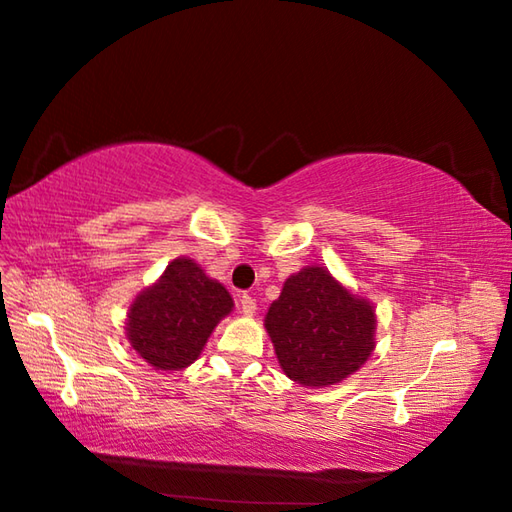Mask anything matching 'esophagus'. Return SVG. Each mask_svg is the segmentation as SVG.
Instances as JSON below:
<instances>
[{
  "label": "esophagus",
  "mask_w": 512,
  "mask_h": 512,
  "mask_svg": "<svg viewBox=\"0 0 512 512\" xmlns=\"http://www.w3.org/2000/svg\"><path fill=\"white\" fill-rule=\"evenodd\" d=\"M239 308H242L244 314H253L257 310V301L250 295H242L239 297Z\"/></svg>",
  "instance_id": "1"
}]
</instances>
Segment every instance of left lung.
<instances>
[{
	"label": "left lung",
	"instance_id": "8db88e82",
	"mask_svg": "<svg viewBox=\"0 0 512 512\" xmlns=\"http://www.w3.org/2000/svg\"><path fill=\"white\" fill-rule=\"evenodd\" d=\"M264 325L284 374L312 389L341 383L376 347L374 306L352 295L323 266L290 275Z\"/></svg>",
	"mask_w": 512,
	"mask_h": 512
}]
</instances>
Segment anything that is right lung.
Instances as JSON below:
<instances>
[{
    "mask_svg": "<svg viewBox=\"0 0 512 512\" xmlns=\"http://www.w3.org/2000/svg\"><path fill=\"white\" fill-rule=\"evenodd\" d=\"M233 310V299L189 257L167 266L127 312V341L145 361L171 372L189 367L204 350L215 325Z\"/></svg>",
    "mask_w": 512,
    "mask_h": 512,
    "instance_id": "right-lung-1",
    "label": "right lung"
}]
</instances>
